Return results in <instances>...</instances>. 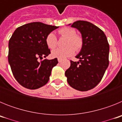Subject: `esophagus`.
<instances>
[{"label":"esophagus","instance_id":"esophagus-1","mask_svg":"<svg viewBox=\"0 0 122 122\" xmlns=\"http://www.w3.org/2000/svg\"><path fill=\"white\" fill-rule=\"evenodd\" d=\"M62 61V59H58V62H61Z\"/></svg>","mask_w":122,"mask_h":122}]
</instances>
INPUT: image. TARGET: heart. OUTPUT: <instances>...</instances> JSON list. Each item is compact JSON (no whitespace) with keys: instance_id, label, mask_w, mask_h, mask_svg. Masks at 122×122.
<instances>
[{"instance_id":"b5f03b06","label":"heart","mask_w":122,"mask_h":122,"mask_svg":"<svg viewBox=\"0 0 122 122\" xmlns=\"http://www.w3.org/2000/svg\"><path fill=\"white\" fill-rule=\"evenodd\" d=\"M59 33L62 37L66 38L65 43V48H58L51 52L52 57L64 59L72 56L74 51H79L83 45V39L81 36L76 34V32L73 28L63 27L59 30ZM46 43L50 49H54L57 46V38L53 32H51L46 38Z\"/></svg>"}]
</instances>
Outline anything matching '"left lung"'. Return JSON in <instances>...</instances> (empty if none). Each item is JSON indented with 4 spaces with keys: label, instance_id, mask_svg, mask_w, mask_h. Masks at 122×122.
Returning a JSON list of instances; mask_svg holds the SVG:
<instances>
[{
    "label": "left lung",
    "instance_id": "left-lung-1",
    "mask_svg": "<svg viewBox=\"0 0 122 122\" xmlns=\"http://www.w3.org/2000/svg\"><path fill=\"white\" fill-rule=\"evenodd\" d=\"M71 27L81 32L83 45L76 56L79 60H71L65 74L73 89L87 91L98 84L108 67L109 45L104 32L91 22L77 21Z\"/></svg>",
    "mask_w": 122,
    "mask_h": 122
}]
</instances>
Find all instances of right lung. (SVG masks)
Listing matches in <instances>:
<instances>
[{"instance_id":"add662e5","label":"right lung","mask_w":122,"mask_h":122,"mask_svg":"<svg viewBox=\"0 0 122 122\" xmlns=\"http://www.w3.org/2000/svg\"><path fill=\"white\" fill-rule=\"evenodd\" d=\"M59 27L40 22L17 28L8 43V62L16 80L27 89H38L48 82L57 58H46L51 53L46 43L47 35Z\"/></svg>"}]
</instances>
